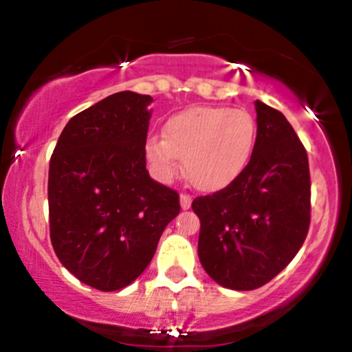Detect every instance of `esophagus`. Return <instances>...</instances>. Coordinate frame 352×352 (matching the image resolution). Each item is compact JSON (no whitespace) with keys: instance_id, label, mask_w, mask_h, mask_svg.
Returning a JSON list of instances; mask_svg holds the SVG:
<instances>
[{"instance_id":"1","label":"esophagus","mask_w":352,"mask_h":352,"mask_svg":"<svg viewBox=\"0 0 352 352\" xmlns=\"http://www.w3.org/2000/svg\"><path fill=\"white\" fill-rule=\"evenodd\" d=\"M190 205H192V197L188 193H182L180 195V207L182 210H188Z\"/></svg>"}]
</instances>
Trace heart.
<instances>
[{
	"mask_svg": "<svg viewBox=\"0 0 352 352\" xmlns=\"http://www.w3.org/2000/svg\"><path fill=\"white\" fill-rule=\"evenodd\" d=\"M256 144V122L243 109L190 107L172 116L162 137H148L145 157L157 179L179 172L200 190H220L245 170Z\"/></svg>",
	"mask_w": 352,
	"mask_h": 352,
	"instance_id": "obj_1",
	"label": "heart"
}]
</instances>
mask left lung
Masks as SVG:
<instances>
[{
	"instance_id": "8db88e82",
	"label": "left lung",
	"mask_w": 352,
	"mask_h": 352,
	"mask_svg": "<svg viewBox=\"0 0 352 352\" xmlns=\"http://www.w3.org/2000/svg\"><path fill=\"white\" fill-rule=\"evenodd\" d=\"M256 144L232 184L197 197L199 258L213 281L250 292L272 281L296 256L311 221L308 153L286 117L261 100Z\"/></svg>"
}]
</instances>
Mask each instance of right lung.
Wrapping results in <instances>:
<instances>
[{
    "instance_id": "right-lung-1",
    "label": "right lung",
    "mask_w": 352,
    "mask_h": 352,
    "mask_svg": "<svg viewBox=\"0 0 352 352\" xmlns=\"http://www.w3.org/2000/svg\"><path fill=\"white\" fill-rule=\"evenodd\" d=\"M151 96L116 92L76 114L51 155V243L64 268L99 292L140 276L165 227L180 213L179 193L145 168Z\"/></svg>"
}]
</instances>
